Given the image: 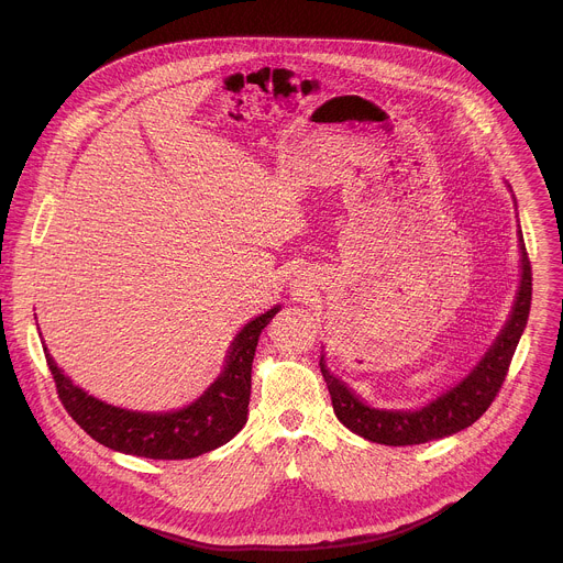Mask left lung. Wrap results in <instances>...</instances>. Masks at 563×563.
Segmentation results:
<instances>
[{
  "label": "left lung",
  "mask_w": 563,
  "mask_h": 563,
  "mask_svg": "<svg viewBox=\"0 0 563 563\" xmlns=\"http://www.w3.org/2000/svg\"><path fill=\"white\" fill-rule=\"evenodd\" d=\"M521 247V283L517 291L515 307L506 320L504 330L490 350L476 363V367L452 389L441 394L432 404L421 410H378L365 406L363 400L336 378L328 365L325 356H320V372L328 383L336 419L354 434L380 443V445H419L434 439H443L470 428L484 415L495 396L499 394L519 339L526 330L530 300H532V272L523 235L519 229Z\"/></svg>",
  "instance_id": "left-lung-1"
}]
</instances>
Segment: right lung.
<instances>
[{
    "mask_svg": "<svg viewBox=\"0 0 563 563\" xmlns=\"http://www.w3.org/2000/svg\"><path fill=\"white\" fill-rule=\"evenodd\" d=\"M278 311L280 305L250 320L235 334L222 374L198 400L176 412H133L109 406L73 385L46 345L44 354L62 406L91 439L115 452L146 459H194L224 445L247 423L258 336Z\"/></svg>",
    "mask_w": 563,
    "mask_h": 563,
    "instance_id": "obj_1",
    "label": "right lung"
}]
</instances>
